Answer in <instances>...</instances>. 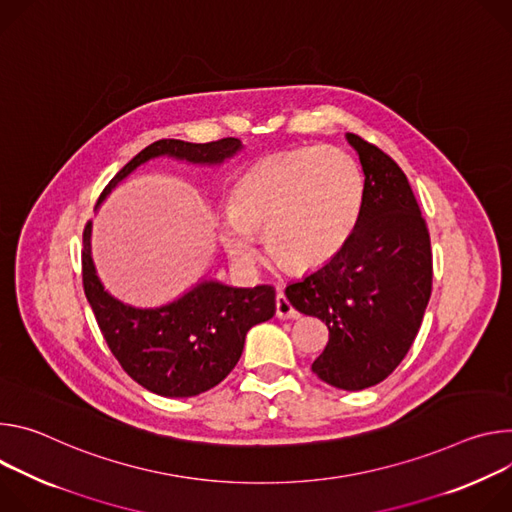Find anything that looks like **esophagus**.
<instances>
[{"instance_id": "obj_1", "label": "esophagus", "mask_w": 512, "mask_h": 512, "mask_svg": "<svg viewBox=\"0 0 512 512\" xmlns=\"http://www.w3.org/2000/svg\"><path fill=\"white\" fill-rule=\"evenodd\" d=\"M276 317L278 319H297L299 317V311L289 303L287 295L278 291L276 295Z\"/></svg>"}]
</instances>
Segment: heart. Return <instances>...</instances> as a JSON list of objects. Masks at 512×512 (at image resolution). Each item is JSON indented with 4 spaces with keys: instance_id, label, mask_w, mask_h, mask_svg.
I'll return each instance as SVG.
<instances>
[{
    "instance_id": "heart-1",
    "label": "heart",
    "mask_w": 512,
    "mask_h": 512,
    "mask_svg": "<svg viewBox=\"0 0 512 512\" xmlns=\"http://www.w3.org/2000/svg\"><path fill=\"white\" fill-rule=\"evenodd\" d=\"M364 205L358 162L335 146H301L266 156L236 183L219 242L232 262L256 258V232L285 268L311 270L352 238Z\"/></svg>"
}]
</instances>
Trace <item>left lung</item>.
<instances>
[{
    "instance_id": "left-lung-1",
    "label": "left lung",
    "mask_w": 512,
    "mask_h": 512,
    "mask_svg": "<svg viewBox=\"0 0 512 512\" xmlns=\"http://www.w3.org/2000/svg\"><path fill=\"white\" fill-rule=\"evenodd\" d=\"M364 170V205L348 244L285 295L321 319L329 342L311 370L342 390L382 382L403 362L431 297V242L407 175L388 154L346 134Z\"/></svg>"
}]
</instances>
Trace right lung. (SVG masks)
<instances>
[{"label": "right lung", "instance_id": "right-lung-1", "mask_svg": "<svg viewBox=\"0 0 512 512\" xmlns=\"http://www.w3.org/2000/svg\"><path fill=\"white\" fill-rule=\"evenodd\" d=\"M238 138L207 144L158 140L136 154L103 189L99 203L134 170L154 158L219 166L242 150ZM83 289L105 342L146 390L187 399L219 384L238 364L246 333L276 313L274 289L258 285L238 289L213 278H201L193 289L162 307L142 309L109 295L91 256V221L83 232Z\"/></svg>", "mask_w": 512, "mask_h": 512}]
</instances>
